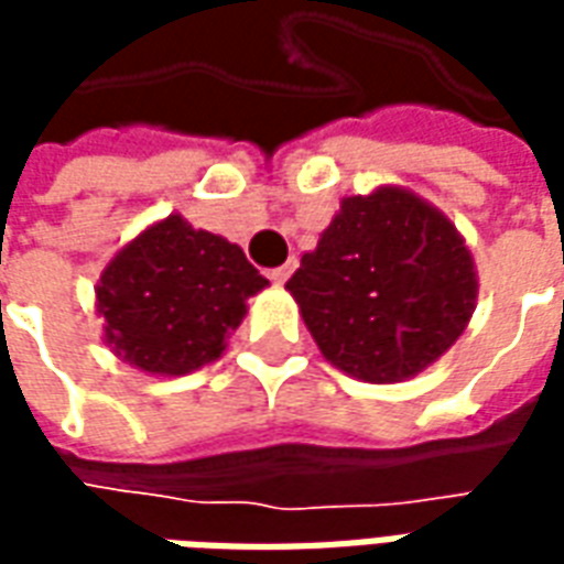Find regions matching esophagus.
I'll use <instances>...</instances> for the list:
<instances>
[{"label":"esophagus","mask_w":564,"mask_h":564,"mask_svg":"<svg viewBox=\"0 0 564 564\" xmlns=\"http://www.w3.org/2000/svg\"><path fill=\"white\" fill-rule=\"evenodd\" d=\"M295 271V259H290V262H283V265H278V269L269 271V278L274 283H286L290 281V274Z\"/></svg>","instance_id":"esophagus-1"}]
</instances>
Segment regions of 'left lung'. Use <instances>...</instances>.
I'll return each mask as SVG.
<instances>
[{
    "label": "left lung",
    "instance_id": "8db88e82",
    "mask_svg": "<svg viewBox=\"0 0 564 564\" xmlns=\"http://www.w3.org/2000/svg\"><path fill=\"white\" fill-rule=\"evenodd\" d=\"M286 290L326 362L366 383H402L465 332L477 269L444 210L383 184L341 198Z\"/></svg>",
    "mask_w": 564,
    "mask_h": 564
}]
</instances>
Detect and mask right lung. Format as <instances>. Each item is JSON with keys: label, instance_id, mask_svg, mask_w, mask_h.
<instances>
[{"label": "right lung", "instance_id": "obj_1", "mask_svg": "<svg viewBox=\"0 0 564 564\" xmlns=\"http://www.w3.org/2000/svg\"><path fill=\"white\" fill-rule=\"evenodd\" d=\"M269 281L223 235L181 214L150 223L117 250L96 283L102 341L153 378H181L220 359Z\"/></svg>", "mask_w": 564, "mask_h": 564}]
</instances>
